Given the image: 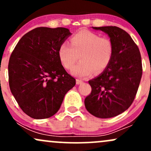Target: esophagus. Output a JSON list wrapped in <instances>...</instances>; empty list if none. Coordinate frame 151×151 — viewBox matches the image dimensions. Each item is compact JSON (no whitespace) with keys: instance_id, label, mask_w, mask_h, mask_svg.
Listing matches in <instances>:
<instances>
[{"instance_id":"esophagus-1","label":"esophagus","mask_w":151,"mask_h":151,"mask_svg":"<svg viewBox=\"0 0 151 151\" xmlns=\"http://www.w3.org/2000/svg\"><path fill=\"white\" fill-rule=\"evenodd\" d=\"M82 82L83 81L80 80V79H77V80H76V83H77V84H81Z\"/></svg>"}]
</instances>
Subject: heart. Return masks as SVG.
I'll return each instance as SVG.
<instances>
[{
  "label": "heart",
  "instance_id": "b5f03b06",
  "mask_svg": "<svg viewBox=\"0 0 151 151\" xmlns=\"http://www.w3.org/2000/svg\"><path fill=\"white\" fill-rule=\"evenodd\" d=\"M114 54V45L107 37H100L98 34L89 30L79 31L71 38V45L62 43L58 50V56L66 69L72 68L78 58L81 61L71 70L76 77L85 78L93 72L101 73L107 68Z\"/></svg>",
  "mask_w": 151,
  "mask_h": 151
}]
</instances>
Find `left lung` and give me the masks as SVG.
<instances>
[{"label":"left lung","instance_id":"1","mask_svg":"<svg viewBox=\"0 0 151 151\" xmlns=\"http://www.w3.org/2000/svg\"><path fill=\"white\" fill-rule=\"evenodd\" d=\"M92 28L108 35L114 54L107 68L89 81L91 92L84 105L94 116L108 119L124 112L133 103L142 77L141 53L125 30L116 26Z\"/></svg>","mask_w":151,"mask_h":151}]
</instances>
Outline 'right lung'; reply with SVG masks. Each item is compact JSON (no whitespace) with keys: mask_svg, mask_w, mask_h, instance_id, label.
Wrapping results in <instances>:
<instances>
[{"mask_svg":"<svg viewBox=\"0 0 151 151\" xmlns=\"http://www.w3.org/2000/svg\"><path fill=\"white\" fill-rule=\"evenodd\" d=\"M71 35L65 27H37L22 36L10 55V91L31 118L55 115L75 85V79L66 72L58 56L59 47Z\"/></svg>","mask_w":151,"mask_h":151,"instance_id":"right-lung-1","label":"right lung"}]
</instances>
